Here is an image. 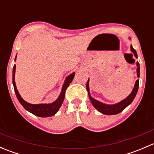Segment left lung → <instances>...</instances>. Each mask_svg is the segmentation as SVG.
I'll list each match as a JSON object with an SVG mask.
<instances>
[{"label":"left lung","instance_id":"obj_1","mask_svg":"<svg viewBox=\"0 0 154 154\" xmlns=\"http://www.w3.org/2000/svg\"><path fill=\"white\" fill-rule=\"evenodd\" d=\"M130 49H131V51L133 53L135 57L137 58L138 56H137V54H136V50L133 48V46L132 45L131 47H130ZM136 66H137V77H139V76H140V71H139V63H138V62L136 63ZM88 82H89V80H88V81H87L86 83V89L87 91H88V97H89L91 103H92L93 106L95 107V108L97 109L100 112L103 113V114L104 115H108V116L119 114V113H120L121 112L123 111V110L125 109L127 106H129V105L133 102V99H134L135 97H136V94H137L138 89H139V80H137L136 81V83H135L134 88H133L131 94H130L127 98H125V100H122V101L119 102V103H116V104L107 105V104H105V103H101V102L98 101V100H95V99L92 98V97H91L89 93Z\"/></svg>","mask_w":154,"mask_h":154}]
</instances>
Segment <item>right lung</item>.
<instances>
[{"mask_svg": "<svg viewBox=\"0 0 154 154\" xmlns=\"http://www.w3.org/2000/svg\"><path fill=\"white\" fill-rule=\"evenodd\" d=\"M16 58V57H15ZM15 65L14 66L13 70H12V83H13L14 89H15V94L17 96V98L19 100L21 104L22 105L23 107L26 110L29 111V112L32 113L35 116H38V117H49V116H52L55 115L56 113L58 112L59 109L60 108L61 105L63 104V100L65 98V94H66V90L69 86L70 83H71L72 80L74 79V73L70 74L67 78L66 79L65 83L63 84V88H62V91L60 95L57 98V100L52 103H49V104H31V103H27L25 100L22 99L21 95L18 93V90H17L16 86H15Z\"/></svg>", "mask_w": 154, "mask_h": 154, "instance_id": "obj_1", "label": "right lung"}]
</instances>
